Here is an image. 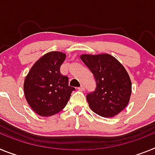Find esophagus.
Instances as JSON below:
<instances>
[{
  "label": "esophagus",
  "mask_w": 155,
  "mask_h": 155,
  "mask_svg": "<svg viewBox=\"0 0 155 155\" xmlns=\"http://www.w3.org/2000/svg\"><path fill=\"white\" fill-rule=\"evenodd\" d=\"M78 89L80 90V91H84V86L83 85V84H81V85L80 87H78Z\"/></svg>",
  "instance_id": "1"
}]
</instances>
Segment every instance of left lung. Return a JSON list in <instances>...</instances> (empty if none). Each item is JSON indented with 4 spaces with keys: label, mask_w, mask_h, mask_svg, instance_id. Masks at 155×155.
I'll use <instances>...</instances> for the list:
<instances>
[{
    "label": "left lung",
    "mask_w": 155,
    "mask_h": 155,
    "mask_svg": "<svg viewBox=\"0 0 155 155\" xmlns=\"http://www.w3.org/2000/svg\"><path fill=\"white\" fill-rule=\"evenodd\" d=\"M81 61L89 68L96 88L86 98L91 110L105 118L118 115L128 105L132 84L123 64L109 53L82 54Z\"/></svg>",
    "instance_id": "obj_1"
}]
</instances>
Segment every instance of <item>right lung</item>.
<instances>
[{
  "label": "right lung",
  "mask_w": 155,
  "mask_h": 155,
  "mask_svg": "<svg viewBox=\"0 0 155 155\" xmlns=\"http://www.w3.org/2000/svg\"><path fill=\"white\" fill-rule=\"evenodd\" d=\"M65 59L62 52H49L33 64L25 78V99L39 116H51L61 112L75 90L68 85V77L60 71Z\"/></svg>",
  "instance_id": "add662e5"
}]
</instances>
